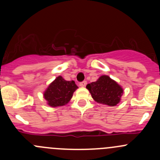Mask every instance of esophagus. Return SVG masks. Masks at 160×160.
<instances>
[{
  "mask_svg": "<svg viewBox=\"0 0 160 160\" xmlns=\"http://www.w3.org/2000/svg\"><path fill=\"white\" fill-rule=\"evenodd\" d=\"M87 81L86 80H83V81H82V82H80V87H85L87 85Z\"/></svg>",
  "mask_w": 160,
  "mask_h": 160,
  "instance_id": "1",
  "label": "esophagus"
}]
</instances>
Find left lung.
I'll return each mask as SVG.
<instances>
[{
    "instance_id": "1",
    "label": "left lung",
    "mask_w": 160,
    "mask_h": 160,
    "mask_svg": "<svg viewBox=\"0 0 160 160\" xmlns=\"http://www.w3.org/2000/svg\"><path fill=\"white\" fill-rule=\"evenodd\" d=\"M92 98L100 104L113 107L118 104L123 90L108 76H101L96 82L88 83L86 87Z\"/></svg>"
}]
</instances>
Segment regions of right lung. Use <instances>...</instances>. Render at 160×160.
<instances>
[{
	"label": "right lung",
	"mask_w": 160,
	"mask_h": 160,
	"mask_svg": "<svg viewBox=\"0 0 160 160\" xmlns=\"http://www.w3.org/2000/svg\"><path fill=\"white\" fill-rule=\"evenodd\" d=\"M78 87L73 80L67 81L62 77H58L50 83L44 93V98L51 107H59L67 104L72 98V93Z\"/></svg>",
	"instance_id": "add662e5"
}]
</instances>
